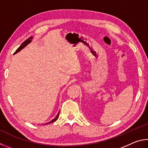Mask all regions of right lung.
Wrapping results in <instances>:
<instances>
[{
  "instance_id": "right-lung-1",
  "label": "right lung",
  "mask_w": 148,
  "mask_h": 148,
  "mask_svg": "<svg viewBox=\"0 0 148 148\" xmlns=\"http://www.w3.org/2000/svg\"><path fill=\"white\" fill-rule=\"evenodd\" d=\"M32 36H31V37H30L28 39H27V40H25L24 42H23L22 44H21V45L19 48H18L16 51H15V52L14 53V54H15V53H18V52H19L21 50V49H23V48L24 47H25L26 46H27L28 43H30V42H31V40H32ZM59 112L58 113V114L56 115V116L55 118H54L53 120H52L51 121H49V122H48V123H45V124H49V123H53V122H54V121H56V120L58 118V117H59Z\"/></svg>"
}]
</instances>
